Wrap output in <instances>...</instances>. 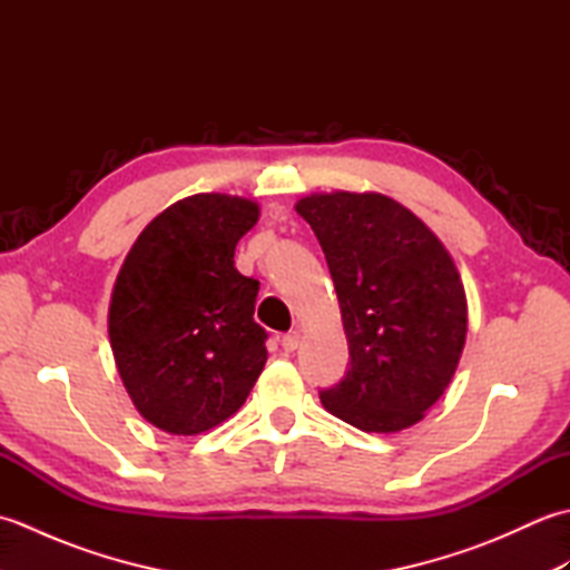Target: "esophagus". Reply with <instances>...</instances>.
<instances>
[{
  "mask_svg": "<svg viewBox=\"0 0 570 570\" xmlns=\"http://www.w3.org/2000/svg\"><path fill=\"white\" fill-rule=\"evenodd\" d=\"M298 341H301L298 331H292V333H286V335L282 337V347L286 350V353H294V350L298 347Z\"/></svg>",
  "mask_w": 570,
  "mask_h": 570,
  "instance_id": "obj_1",
  "label": "esophagus"
}]
</instances>
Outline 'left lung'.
I'll return each instance as SVG.
<instances>
[{
	"instance_id": "1",
	"label": "left lung",
	"mask_w": 570,
	"mask_h": 570,
	"mask_svg": "<svg viewBox=\"0 0 570 570\" xmlns=\"http://www.w3.org/2000/svg\"><path fill=\"white\" fill-rule=\"evenodd\" d=\"M316 233L341 301L350 365L323 406L367 433L414 426L451 384L468 333L465 288L443 242L382 193H313Z\"/></svg>"
}]
</instances>
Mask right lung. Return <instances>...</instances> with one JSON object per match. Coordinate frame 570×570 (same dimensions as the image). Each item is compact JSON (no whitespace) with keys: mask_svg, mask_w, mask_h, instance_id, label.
<instances>
[{"mask_svg":"<svg viewBox=\"0 0 570 570\" xmlns=\"http://www.w3.org/2000/svg\"><path fill=\"white\" fill-rule=\"evenodd\" d=\"M259 205L225 193L178 200L141 229L117 274L110 345L139 414L196 435L245 404L266 362L259 282L235 269Z\"/></svg>","mask_w":570,"mask_h":570,"instance_id":"1","label":"right lung"}]
</instances>
